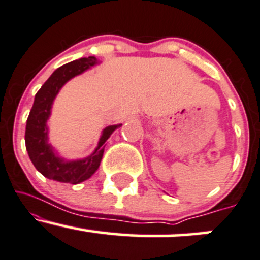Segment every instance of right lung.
Wrapping results in <instances>:
<instances>
[{
	"instance_id": "obj_1",
	"label": "right lung",
	"mask_w": 260,
	"mask_h": 260,
	"mask_svg": "<svg viewBox=\"0 0 260 260\" xmlns=\"http://www.w3.org/2000/svg\"><path fill=\"white\" fill-rule=\"evenodd\" d=\"M98 64L95 57L81 58L58 68L36 93L25 129V145L31 162L42 176L60 183L79 184L87 180L99 168L104 154L105 142L112 132L122 124L108 126L103 131L98 146L89 156L82 160L67 161L59 157L48 143L47 121L51 116V109L59 90L69 80L84 73Z\"/></svg>"
}]
</instances>
